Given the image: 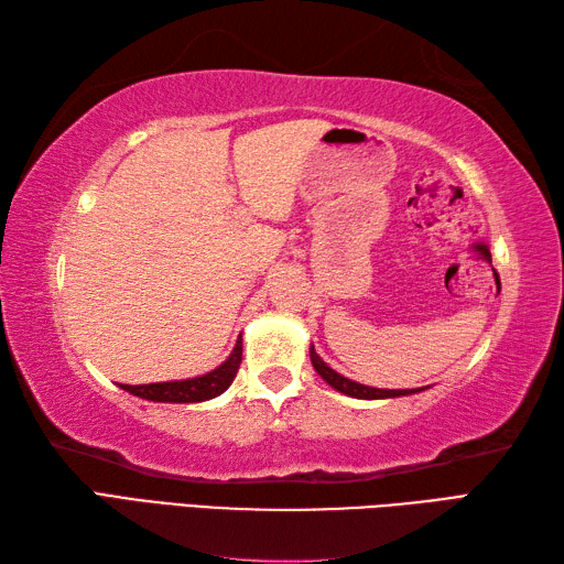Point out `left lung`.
<instances>
[{"mask_svg":"<svg viewBox=\"0 0 564 564\" xmlns=\"http://www.w3.org/2000/svg\"><path fill=\"white\" fill-rule=\"evenodd\" d=\"M310 361H313V366H315L317 373L322 376V380H327L334 390L349 394V398H358V400H386V398H400V394L419 392V390H378V388L358 386V382L339 376L337 370H332V368L315 354V349H310Z\"/></svg>","mask_w":564,"mask_h":564,"instance_id":"1","label":"left lung"}]
</instances>
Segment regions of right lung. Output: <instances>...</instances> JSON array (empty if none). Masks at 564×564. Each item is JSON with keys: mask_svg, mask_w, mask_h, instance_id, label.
<instances>
[{"mask_svg": "<svg viewBox=\"0 0 564 564\" xmlns=\"http://www.w3.org/2000/svg\"><path fill=\"white\" fill-rule=\"evenodd\" d=\"M242 364V337L237 339L230 358L223 366H218L210 373L191 380H174V382H150V386H121L130 394L152 402H203L210 398H218L232 380Z\"/></svg>", "mask_w": 564, "mask_h": 564, "instance_id": "1", "label": "right lung"}]
</instances>
